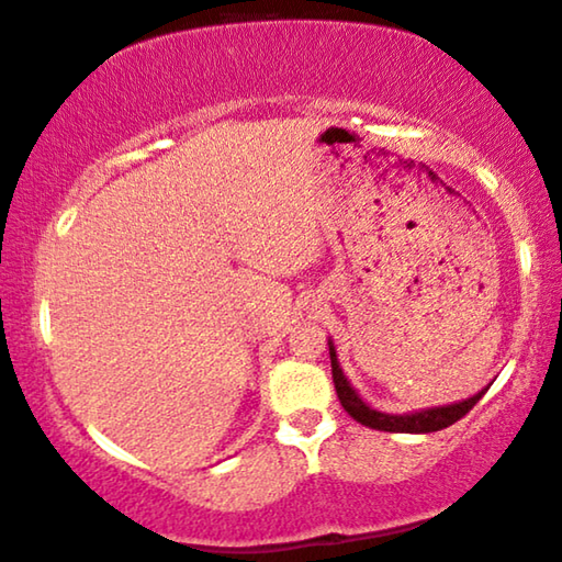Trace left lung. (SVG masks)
<instances>
[{"label": "left lung", "instance_id": "8db88e82", "mask_svg": "<svg viewBox=\"0 0 562 562\" xmlns=\"http://www.w3.org/2000/svg\"><path fill=\"white\" fill-rule=\"evenodd\" d=\"M328 351H330V371H334V384H336V394L341 400V405L346 413H349L353 420L367 425L371 430H384V432H436L448 428L461 420V417L469 413V409L476 405V402L484 397L486 390H481L473 397L456 402V405H442V407H430V409H420V413H409V415H390V413H379V409L369 407L363 402L357 390L349 384V379L344 376L341 367H338V357L334 344L328 341Z\"/></svg>", "mask_w": 562, "mask_h": 562}]
</instances>
